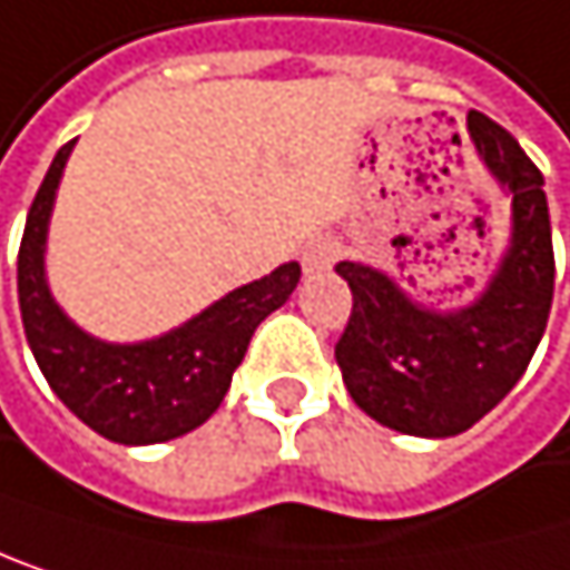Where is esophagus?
Instances as JSON below:
<instances>
[{
    "label": "esophagus",
    "mask_w": 570,
    "mask_h": 570,
    "mask_svg": "<svg viewBox=\"0 0 570 570\" xmlns=\"http://www.w3.org/2000/svg\"><path fill=\"white\" fill-rule=\"evenodd\" d=\"M342 256V246L335 243V238H314V243L301 253V266L307 276L314 273H324V269H332Z\"/></svg>",
    "instance_id": "esophagus-1"
}]
</instances>
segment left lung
I'll return each mask as SVG.
<instances>
[{
  "label": "left lung",
  "instance_id": "8db88e82",
  "mask_svg": "<svg viewBox=\"0 0 570 570\" xmlns=\"http://www.w3.org/2000/svg\"><path fill=\"white\" fill-rule=\"evenodd\" d=\"M469 136L510 198V243L485 287L462 307H431L400 283L342 259L352 317L335 345L342 380L372 421L413 438H454L507 396L527 372L554 301V246L543 177L520 142L469 112Z\"/></svg>",
  "mask_w": 570,
  "mask_h": 570
}]
</instances>
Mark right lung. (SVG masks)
<instances>
[{
    "label": "right lung",
    "instance_id": "add662e5",
    "mask_svg": "<svg viewBox=\"0 0 570 570\" xmlns=\"http://www.w3.org/2000/svg\"><path fill=\"white\" fill-rule=\"evenodd\" d=\"M71 149L75 142L57 149L19 246L16 291L27 342L50 390L91 431L116 444H164L202 428L218 410L253 332L291 301L301 266H276L157 338L105 342L88 335L47 283L50 215Z\"/></svg>",
    "mask_w": 570,
    "mask_h": 570
}]
</instances>
